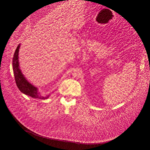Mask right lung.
Wrapping results in <instances>:
<instances>
[{"mask_svg": "<svg viewBox=\"0 0 150 150\" xmlns=\"http://www.w3.org/2000/svg\"><path fill=\"white\" fill-rule=\"evenodd\" d=\"M20 47V45L17 47L15 52L14 54V57L13 58V69L15 76V81L19 90L23 93L24 94L30 96L33 98H37L41 99H45L49 97V95L47 96H41L40 93L38 91V88L34 87L33 85L28 82L19 68V60H18V53L19 49Z\"/></svg>", "mask_w": 150, "mask_h": 150, "instance_id": "add662e5", "label": "right lung"}]
</instances>
